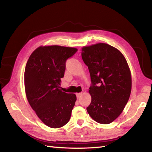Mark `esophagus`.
<instances>
[{
  "label": "esophagus",
  "instance_id": "obj_1",
  "mask_svg": "<svg viewBox=\"0 0 152 152\" xmlns=\"http://www.w3.org/2000/svg\"><path fill=\"white\" fill-rule=\"evenodd\" d=\"M81 95H82V93H77L76 94V97H77V98H80V97L81 96Z\"/></svg>",
  "mask_w": 152,
  "mask_h": 152
}]
</instances>
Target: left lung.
Wrapping results in <instances>:
<instances>
[{"label": "left lung", "instance_id": "left-lung-1", "mask_svg": "<svg viewBox=\"0 0 152 152\" xmlns=\"http://www.w3.org/2000/svg\"><path fill=\"white\" fill-rule=\"evenodd\" d=\"M82 58L88 67L92 100L86 110L98 123L108 124L121 114L129 100L132 76L124 55L107 44L82 48Z\"/></svg>", "mask_w": 152, "mask_h": 152}]
</instances>
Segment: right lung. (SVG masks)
<instances>
[{
  "mask_svg": "<svg viewBox=\"0 0 152 152\" xmlns=\"http://www.w3.org/2000/svg\"><path fill=\"white\" fill-rule=\"evenodd\" d=\"M78 49L60 46H40L30 55L24 71L27 100L40 120L58 128L70 120L76 96L60 89L66 62Z\"/></svg>",
  "mask_w": 152,
  "mask_h": 152,
  "instance_id": "right-lung-1",
  "label": "right lung"
}]
</instances>
